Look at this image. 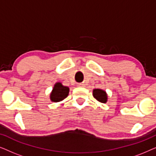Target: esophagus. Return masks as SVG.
Segmentation results:
<instances>
[{
  "mask_svg": "<svg viewBox=\"0 0 156 156\" xmlns=\"http://www.w3.org/2000/svg\"><path fill=\"white\" fill-rule=\"evenodd\" d=\"M77 86H78V87H84V84H82V83H79V84H77Z\"/></svg>",
  "mask_w": 156,
  "mask_h": 156,
  "instance_id": "34e87169",
  "label": "esophagus"
}]
</instances>
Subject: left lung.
<instances>
[{"mask_svg": "<svg viewBox=\"0 0 156 156\" xmlns=\"http://www.w3.org/2000/svg\"><path fill=\"white\" fill-rule=\"evenodd\" d=\"M93 96L96 99L101 102V103H106L107 101V95L106 93L104 90L99 89H94Z\"/></svg>", "mask_w": 156, "mask_h": 156, "instance_id": "1", "label": "left lung"}]
</instances>
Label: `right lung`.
Here are the masks:
<instances>
[{"instance_id": "add662e5", "label": "right lung", "mask_w": 156, "mask_h": 156, "mask_svg": "<svg viewBox=\"0 0 156 156\" xmlns=\"http://www.w3.org/2000/svg\"><path fill=\"white\" fill-rule=\"evenodd\" d=\"M69 87L63 86L61 83H56L53 90L50 94V99L52 101H60L68 96L69 94Z\"/></svg>"}]
</instances>
